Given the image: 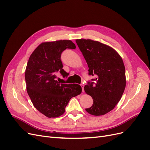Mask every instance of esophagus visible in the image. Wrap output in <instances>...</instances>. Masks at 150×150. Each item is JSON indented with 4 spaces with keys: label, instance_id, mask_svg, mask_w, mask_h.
Returning a JSON list of instances; mask_svg holds the SVG:
<instances>
[{
    "label": "esophagus",
    "instance_id": "esophagus-1",
    "mask_svg": "<svg viewBox=\"0 0 150 150\" xmlns=\"http://www.w3.org/2000/svg\"><path fill=\"white\" fill-rule=\"evenodd\" d=\"M81 88H82V91L84 93V85L83 84H81Z\"/></svg>",
    "mask_w": 150,
    "mask_h": 150
}]
</instances>
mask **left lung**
I'll use <instances>...</instances> for the list:
<instances>
[{
    "instance_id": "left-lung-1",
    "label": "left lung",
    "mask_w": 150,
    "mask_h": 150,
    "mask_svg": "<svg viewBox=\"0 0 150 150\" xmlns=\"http://www.w3.org/2000/svg\"><path fill=\"white\" fill-rule=\"evenodd\" d=\"M89 67V74L96 81L84 86L86 93L93 99L86 109L90 115L101 116L115 108L122 97L126 84L125 67L121 57L112 47L91 39H76Z\"/></svg>"
}]
</instances>
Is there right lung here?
Here are the masks:
<instances>
[{
	"label": "right lung",
	"mask_w": 150,
	"mask_h": 150,
	"mask_svg": "<svg viewBox=\"0 0 150 150\" xmlns=\"http://www.w3.org/2000/svg\"><path fill=\"white\" fill-rule=\"evenodd\" d=\"M67 48L74 49L76 45L71 40L42 42L27 64V92L34 106L49 118L64 114L70 99L82 92L78 84H61L56 80L58 72L64 78L69 74L62 69L61 60V53Z\"/></svg>",
	"instance_id": "right-lung-1"
}]
</instances>
